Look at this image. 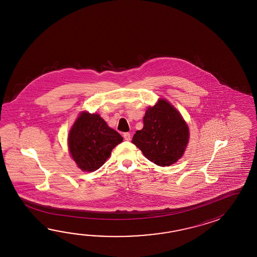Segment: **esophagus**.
I'll use <instances>...</instances> for the list:
<instances>
[{
  "label": "esophagus",
  "instance_id": "1",
  "mask_svg": "<svg viewBox=\"0 0 257 257\" xmlns=\"http://www.w3.org/2000/svg\"><path fill=\"white\" fill-rule=\"evenodd\" d=\"M123 137H124V139L126 140V142H130L131 140V134H130V133H127V132L124 133V134H123Z\"/></svg>",
  "mask_w": 257,
  "mask_h": 257
}]
</instances>
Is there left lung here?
Instances as JSON below:
<instances>
[{"label": "left lung", "mask_w": 257, "mask_h": 257, "mask_svg": "<svg viewBox=\"0 0 257 257\" xmlns=\"http://www.w3.org/2000/svg\"><path fill=\"white\" fill-rule=\"evenodd\" d=\"M189 131L179 112L166 100L149 107L143 117V128L137 131L132 143L144 156L160 166H170L182 157Z\"/></svg>", "instance_id": "left-lung-1"}]
</instances>
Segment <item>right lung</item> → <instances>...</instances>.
Segmentation results:
<instances>
[{
	"label": "right lung",
	"mask_w": 257,
	"mask_h": 257,
	"mask_svg": "<svg viewBox=\"0 0 257 257\" xmlns=\"http://www.w3.org/2000/svg\"><path fill=\"white\" fill-rule=\"evenodd\" d=\"M123 141L97 114L82 113L69 134L72 159L82 171L93 172L105 163L111 151Z\"/></svg>",
	"instance_id": "1"
}]
</instances>
